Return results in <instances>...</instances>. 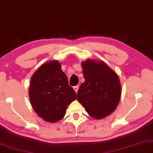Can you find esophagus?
Returning <instances> with one entry per match:
<instances>
[{"label": "esophagus", "instance_id": "34e87169", "mask_svg": "<svg viewBox=\"0 0 153 153\" xmlns=\"http://www.w3.org/2000/svg\"><path fill=\"white\" fill-rule=\"evenodd\" d=\"M73 89H74V91L76 92V93H77V92H78V90H79V85H76V86H74V87H73Z\"/></svg>", "mask_w": 153, "mask_h": 153}]
</instances>
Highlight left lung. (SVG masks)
<instances>
[{
    "label": "left lung",
    "mask_w": 153,
    "mask_h": 153,
    "mask_svg": "<svg viewBox=\"0 0 153 153\" xmlns=\"http://www.w3.org/2000/svg\"><path fill=\"white\" fill-rule=\"evenodd\" d=\"M85 81L77 100L91 117L100 120L110 115L118 105L122 87L118 75L103 61L88 59L82 62Z\"/></svg>",
    "instance_id": "obj_1"
}]
</instances>
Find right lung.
<instances>
[{"mask_svg": "<svg viewBox=\"0 0 153 153\" xmlns=\"http://www.w3.org/2000/svg\"><path fill=\"white\" fill-rule=\"evenodd\" d=\"M29 97L35 112L45 122L55 123L65 116L70 103L76 99L74 89L58 60L47 62L32 75Z\"/></svg>", "mask_w": 153, "mask_h": 153, "instance_id": "obj_1", "label": "right lung"}]
</instances>
